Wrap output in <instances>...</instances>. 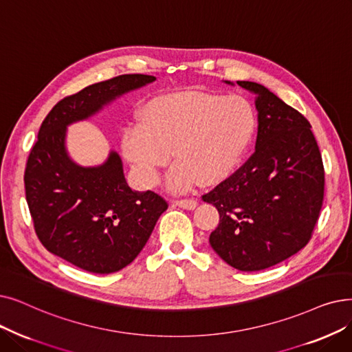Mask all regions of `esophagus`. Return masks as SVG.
I'll use <instances>...</instances> for the list:
<instances>
[{
	"mask_svg": "<svg viewBox=\"0 0 352 352\" xmlns=\"http://www.w3.org/2000/svg\"><path fill=\"white\" fill-rule=\"evenodd\" d=\"M174 204L184 210H194L197 207V200H187L186 198V200H175Z\"/></svg>",
	"mask_w": 352,
	"mask_h": 352,
	"instance_id": "obj_1",
	"label": "esophagus"
}]
</instances>
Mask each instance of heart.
I'll list each match as a JSON object with an SVG mask.
<instances>
[{"mask_svg": "<svg viewBox=\"0 0 352 352\" xmlns=\"http://www.w3.org/2000/svg\"><path fill=\"white\" fill-rule=\"evenodd\" d=\"M256 125L254 108L241 96L161 95L142 106L140 124L122 132L120 151L146 188L157 186L171 152L175 165L166 184L182 192L197 179L207 186L230 175L246 154Z\"/></svg>", "mask_w": 352, "mask_h": 352, "instance_id": "b5f03b06", "label": "heart"}]
</instances>
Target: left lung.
Returning <instances> with one entry per match:
<instances>
[{"label": "left lung", "mask_w": 352, "mask_h": 352, "mask_svg": "<svg viewBox=\"0 0 352 352\" xmlns=\"http://www.w3.org/2000/svg\"><path fill=\"white\" fill-rule=\"evenodd\" d=\"M237 85L256 96L254 154L203 200L220 214L210 234L212 250L237 270L256 272L307 246L322 207L325 174L307 118L262 85Z\"/></svg>", "instance_id": "left-lung-1"}]
</instances>
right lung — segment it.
I'll return each instance as SVG.
<instances>
[{
    "instance_id": "1",
    "label": "right lung",
    "mask_w": 352,
    "mask_h": 352,
    "mask_svg": "<svg viewBox=\"0 0 352 352\" xmlns=\"http://www.w3.org/2000/svg\"><path fill=\"white\" fill-rule=\"evenodd\" d=\"M155 80L122 74L62 99L43 120L30 152L24 186L36 233L50 253L83 270L108 274L132 263L168 204L155 192L128 186L113 149L100 165L74 162L66 146L67 126Z\"/></svg>"
}]
</instances>
